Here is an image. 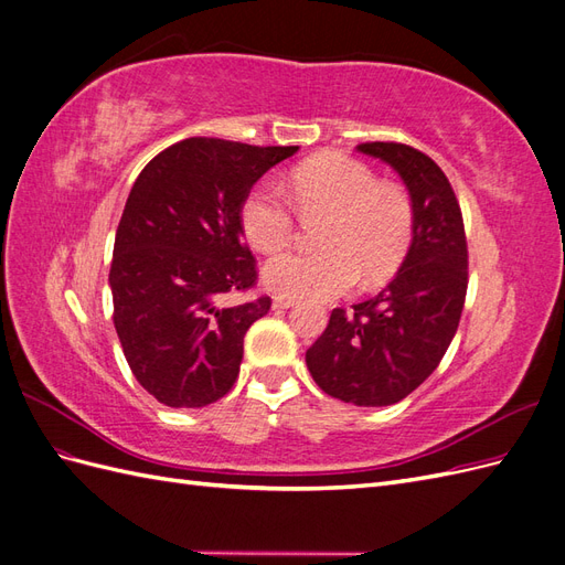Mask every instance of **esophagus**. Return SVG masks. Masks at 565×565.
<instances>
[{
    "mask_svg": "<svg viewBox=\"0 0 565 565\" xmlns=\"http://www.w3.org/2000/svg\"><path fill=\"white\" fill-rule=\"evenodd\" d=\"M297 301L295 299H289V297H276L273 299V309H278V311H285V309H292Z\"/></svg>",
    "mask_w": 565,
    "mask_h": 565,
    "instance_id": "34e87169",
    "label": "esophagus"
}]
</instances>
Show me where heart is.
Returning <instances> with one entry per match:
<instances>
[{"instance_id": "b5f03b06", "label": "heart", "mask_w": 565, "mask_h": 565, "mask_svg": "<svg viewBox=\"0 0 565 565\" xmlns=\"http://www.w3.org/2000/svg\"><path fill=\"white\" fill-rule=\"evenodd\" d=\"M289 188L303 214L328 212L322 249L282 252L264 266V282L280 297L328 301L361 280L380 285L413 245L415 210L403 188L380 183L361 160L324 152L297 167ZM241 228L252 247L273 254L295 235V214L278 185L256 183L241 204Z\"/></svg>"}]
</instances>
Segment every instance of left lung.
<instances>
[{"label":"left lung","instance_id":"8db88e82","mask_svg":"<svg viewBox=\"0 0 565 565\" xmlns=\"http://www.w3.org/2000/svg\"><path fill=\"white\" fill-rule=\"evenodd\" d=\"M358 152L403 179L415 210L413 245L380 295L332 311L306 365L328 396L384 407L413 393L446 355L465 309L469 254L452 185L429 156L384 141Z\"/></svg>","mask_w":565,"mask_h":565}]
</instances>
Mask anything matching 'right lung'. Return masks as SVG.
<instances>
[{
	"mask_svg": "<svg viewBox=\"0 0 565 565\" xmlns=\"http://www.w3.org/2000/svg\"><path fill=\"white\" fill-rule=\"evenodd\" d=\"M297 150L195 136L134 181L108 278L113 322L134 377L162 405L204 407L235 384L249 324L270 309L268 297L228 303L256 282L241 204Z\"/></svg>",
	"mask_w": 565,
	"mask_h": 565,
	"instance_id": "1",
	"label": "right lung"
}]
</instances>
